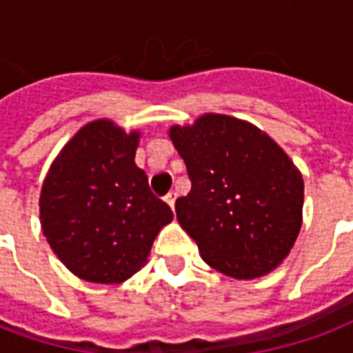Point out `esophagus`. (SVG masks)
<instances>
[{"instance_id":"34e87169","label":"esophagus","mask_w":353,"mask_h":353,"mask_svg":"<svg viewBox=\"0 0 353 353\" xmlns=\"http://www.w3.org/2000/svg\"><path fill=\"white\" fill-rule=\"evenodd\" d=\"M174 199H176V197H174V194H169L167 195V205H169V207H171V210H173L174 212Z\"/></svg>"}]
</instances>
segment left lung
<instances>
[{
	"label": "left lung",
	"instance_id": "obj_1",
	"mask_svg": "<svg viewBox=\"0 0 353 353\" xmlns=\"http://www.w3.org/2000/svg\"><path fill=\"white\" fill-rule=\"evenodd\" d=\"M169 137L192 180L176 220L203 261L236 280L274 271L303 223L305 182L290 156L254 123L214 112Z\"/></svg>",
	"mask_w": 353,
	"mask_h": 353
}]
</instances>
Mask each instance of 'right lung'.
I'll use <instances>...</instances> for the list:
<instances>
[{"instance_id":"add662e5","label":"right lung","mask_w":353,"mask_h":353,"mask_svg":"<svg viewBox=\"0 0 353 353\" xmlns=\"http://www.w3.org/2000/svg\"><path fill=\"white\" fill-rule=\"evenodd\" d=\"M141 133L99 118L69 139L45 176L39 197L43 235L74 276L120 284L146 263L173 212L135 165Z\"/></svg>"}]
</instances>
